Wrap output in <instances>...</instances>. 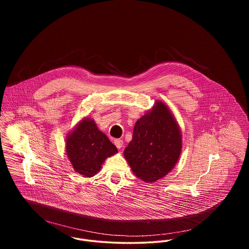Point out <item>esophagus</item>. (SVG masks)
I'll list each match as a JSON object with an SVG mask.
<instances>
[{
  "instance_id": "esophagus-1",
  "label": "esophagus",
  "mask_w": 249,
  "mask_h": 249,
  "mask_svg": "<svg viewBox=\"0 0 249 249\" xmlns=\"http://www.w3.org/2000/svg\"><path fill=\"white\" fill-rule=\"evenodd\" d=\"M114 145H115L118 149H121L122 146H123V140H121V139H115V140H114Z\"/></svg>"
}]
</instances>
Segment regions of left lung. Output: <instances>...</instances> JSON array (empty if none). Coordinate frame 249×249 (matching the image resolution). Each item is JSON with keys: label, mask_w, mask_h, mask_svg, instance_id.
I'll return each instance as SVG.
<instances>
[{"label": "left lung", "mask_w": 249, "mask_h": 249, "mask_svg": "<svg viewBox=\"0 0 249 249\" xmlns=\"http://www.w3.org/2000/svg\"><path fill=\"white\" fill-rule=\"evenodd\" d=\"M181 152V134L166 105L158 101L140 118L124 156L135 175L146 182L157 181L175 165Z\"/></svg>", "instance_id": "obj_1"}]
</instances>
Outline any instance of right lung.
Here are the masks:
<instances>
[{
	"label": "right lung",
	"mask_w": 249,
	"mask_h": 249,
	"mask_svg": "<svg viewBox=\"0 0 249 249\" xmlns=\"http://www.w3.org/2000/svg\"><path fill=\"white\" fill-rule=\"evenodd\" d=\"M66 152L77 172L91 177L106 158L117 153V148L97 129L93 120L86 118L68 137Z\"/></svg>",
	"instance_id": "obj_1"
}]
</instances>
